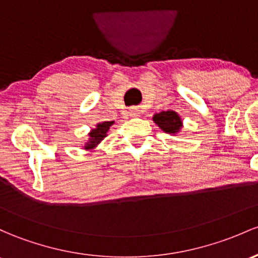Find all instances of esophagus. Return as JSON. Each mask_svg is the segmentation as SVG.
Instances as JSON below:
<instances>
[{
    "mask_svg": "<svg viewBox=\"0 0 258 258\" xmlns=\"http://www.w3.org/2000/svg\"><path fill=\"white\" fill-rule=\"evenodd\" d=\"M128 113H129L130 117H139V115H140V109L138 107H132V108H129Z\"/></svg>",
    "mask_w": 258,
    "mask_h": 258,
    "instance_id": "obj_1",
    "label": "esophagus"
}]
</instances>
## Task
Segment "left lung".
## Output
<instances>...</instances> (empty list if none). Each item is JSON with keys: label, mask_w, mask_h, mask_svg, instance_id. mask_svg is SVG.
<instances>
[{"label": "left lung", "mask_w": 258, "mask_h": 258, "mask_svg": "<svg viewBox=\"0 0 258 258\" xmlns=\"http://www.w3.org/2000/svg\"><path fill=\"white\" fill-rule=\"evenodd\" d=\"M152 120L162 132L173 135V137L181 133L183 128V120H182L181 115L174 110H162L160 113H155Z\"/></svg>", "instance_id": "obj_1"}]
</instances>
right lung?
<instances>
[{
    "label": "right lung",
    "instance_id": "1",
    "mask_svg": "<svg viewBox=\"0 0 258 258\" xmlns=\"http://www.w3.org/2000/svg\"><path fill=\"white\" fill-rule=\"evenodd\" d=\"M114 124V121H102L96 125V128L91 129V132L88 133V140H86L84 145V150L86 151H92L97 149V146L102 143V140L107 137V133L109 130L110 126Z\"/></svg>",
    "mask_w": 258,
    "mask_h": 258
}]
</instances>
